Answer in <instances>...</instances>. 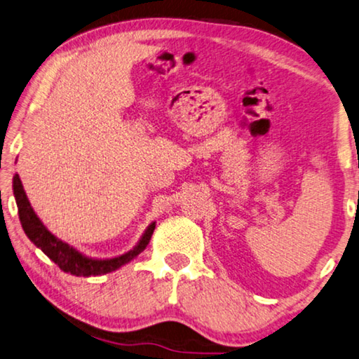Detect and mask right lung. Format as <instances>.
I'll use <instances>...</instances> for the list:
<instances>
[{
    "label": "right lung",
    "instance_id": "add662e5",
    "mask_svg": "<svg viewBox=\"0 0 359 359\" xmlns=\"http://www.w3.org/2000/svg\"><path fill=\"white\" fill-rule=\"evenodd\" d=\"M13 189L15 203H18L19 208L20 224L22 228H24V233L27 234V237H29L38 249H41V252L45 253L46 257L51 258L64 273H70L74 276H83V278H88V276H101L122 268L123 264L135 260V258L146 249L149 241H151L154 229H156V222H152L146 228L144 234L141 236L140 242H137L133 249L123 253V255L114 258H91L83 255V253L76 250L75 247L69 245L67 242L60 241L59 237L54 236L51 231L43 224L41 219L36 217L35 212H33L19 175L14 176Z\"/></svg>",
    "mask_w": 359,
    "mask_h": 359
}]
</instances>
